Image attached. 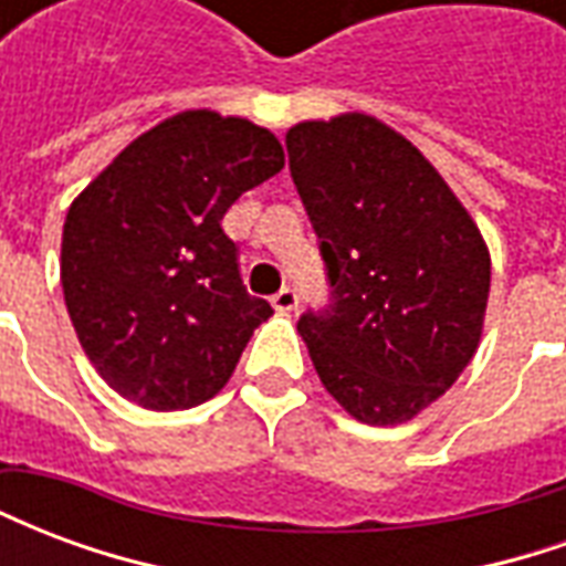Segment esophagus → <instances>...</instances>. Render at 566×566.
<instances>
[{
	"label": "esophagus",
	"instance_id": "obj_1",
	"mask_svg": "<svg viewBox=\"0 0 566 566\" xmlns=\"http://www.w3.org/2000/svg\"><path fill=\"white\" fill-rule=\"evenodd\" d=\"M296 303H300V296H296L294 287H282L279 294L272 296V308H275V312H282V315L294 312Z\"/></svg>",
	"mask_w": 566,
	"mask_h": 566
}]
</instances>
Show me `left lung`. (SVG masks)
<instances>
[{
    "label": "left lung",
    "instance_id": "obj_1",
    "mask_svg": "<svg viewBox=\"0 0 566 566\" xmlns=\"http://www.w3.org/2000/svg\"><path fill=\"white\" fill-rule=\"evenodd\" d=\"M284 142L333 287L331 306L303 315L296 331L348 416L406 424L479 348L485 239L437 166L379 117L303 120Z\"/></svg>",
    "mask_w": 566,
    "mask_h": 566
}]
</instances>
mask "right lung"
Listing matches in <instances>:
<instances>
[{"mask_svg": "<svg viewBox=\"0 0 566 566\" xmlns=\"http://www.w3.org/2000/svg\"><path fill=\"white\" fill-rule=\"evenodd\" d=\"M282 166L266 127L187 108L129 142L72 199L60 251L69 318L124 400L172 412L230 381L272 306L245 291L221 221Z\"/></svg>", "mask_w": 566, "mask_h": 566, "instance_id": "obj_1", "label": "right lung"}]
</instances>
